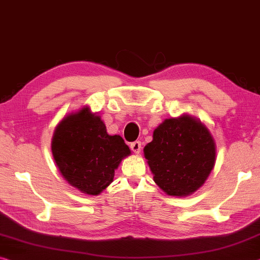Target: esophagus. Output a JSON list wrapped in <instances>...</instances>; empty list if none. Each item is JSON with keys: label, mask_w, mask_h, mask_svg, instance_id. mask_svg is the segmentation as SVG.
Masks as SVG:
<instances>
[{"label": "esophagus", "mask_w": 260, "mask_h": 260, "mask_svg": "<svg viewBox=\"0 0 260 260\" xmlns=\"http://www.w3.org/2000/svg\"><path fill=\"white\" fill-rule=\"evenodd\" d=\"M131 149L133 150L135 154H139L141 151V142L140 141H134L131 143Z\"/></svg>", "instance_id": "esophagus-1"}]
</instances>
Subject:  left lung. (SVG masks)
<instances>
[{
  "instance_id": "obj_1",
  "label": "left lung",
  "mask_w": 260,
  "mask_h": 260,
  "mask_svg": "<svg viewBox=\"0 0 260 260\" xmlns=\"http://www.w3.org/2000/svg\"><path fill=\"white\" fill-rule=\"evenodd\" d=\"M143 152L157 186L180 198L207 180L215 166L216 143L200 119L184 113L160 123Z\"/></svg>"
}]
</instances>
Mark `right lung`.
Instances as JSON below:
<instances>
[{
	"label": "right lung",
	"mask_w": 260,
	"mask_h": 260,
	"mask_svg": "<svg viewBox=\"0 0 260 260\" xmlns=\"http://www.w3.org/2000/svg\"><path fill=\"white\" fill-rule=\"evenodd\" d=\"M51 149L61 176L89 196L104 191L113 182L115 169L131 155L120 135H110L101 115L88 105L57 123Z\"/></svg>",
	"instance_id": "obj_1"
}]
</instances>
